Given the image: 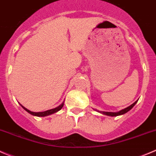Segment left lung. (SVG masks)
<instances>
[{
    "instance_id": "1",
    "label": "left lung",
    "mask_w": 156,
    "mask_h": 156,
    "mask_svg": "<svg viewBox=\"0 0 156 156\" xmlns=\"http://www.w3.org/2000/svg\"><path fill=\"white\" fill-rule=\"evenodd\" d=\"M137 101H136L135 102L133 103V104H132L131 105L129 106V107L123 109V110L120 111V112H100V111H97L98 112H100V113L103 114V115H108V116H112V117H115V116H118V115H124V114L127 113V112H129V111L130 110V109H132V108L133 107L134 105H135L136 104Z\"/></svg>"
}]
</instances>
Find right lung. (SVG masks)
Instances as JSON below:
<instances>
[{
  "instance_id": "obj_1",
  "label": "right lung",
  "mask_w": 156,
  "mask_h": 156,
  "mask_svg": "<svg viewBox=\"0 0 156 156\" xmlns=\"http://www.w3.org/2000/svg\"><path fill=\"white\" fill-rule=\"evenodd\" d=\"M64 101H63L62 104L60 105L59 106H58V107L55 108L50 109V110H48V111H45V112H31V111L28 110L27 108H26L25 107H23V106L21 104H20V105L22 106V108L24 109V110H26V112H27L28 113L30 114V115H34V116H37V117H44V116H48V115H52V114L56 113V112H58V111H60L61 108H62L63 106H64Z\"/></svg>"
}]
</instances>
